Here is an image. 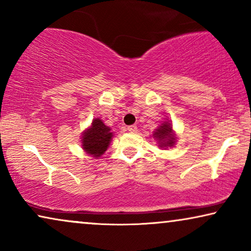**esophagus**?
Instances as JSON below:
<instances>
[{"mask_svg":"<svg viewBox=\"0 0 251 251\" xmlns=\"http://www.w3.org/2000/svg\"><path fill=\"white\" fill-rule=\"evenodd\" d=\"M137 130H138V128H137V126H135V125L128 126V131L129 132H137Z\"/></svg>","mask_w":251,"mask_h":251,"instance_id":"obj_1","label":"esophagus"}]
</instances>
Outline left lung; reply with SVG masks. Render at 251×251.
<instances>
[{"mask_svg": "<svg viewBox=\"0 0 251 251\" xmlns=\"http://www.w3.org/2000/svg\"><path fill=\"white\" fill-rule=\"evenodd\" d=\"M154 137H156L157 140H159L161 147L173 146L175 144V140H176V137H175L173 133L171 125L167 122L161 126L160 128L154 132Z\"/></svg>", "mask_w": 251, "mask_h": 251, "instance_id": "1", "label": "left lung"}]
</instances>
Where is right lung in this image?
Masks as SVG:
<instances>
[{
	"mask_svg": "<svg viewBox=\"0 0 251 251\" xmlns=\"http://www.w3.org/2000/svg\"><path fill=\"white\" fill-rule=\"evenodd\" d=\"M113 133L111 129L102 123L101 120L96 119L82 137V146L84 151L95 157H99L107 150Z\"/></svg>",
	"mask_w": 251,
	"mask_h": 251,
	"instance_id": "obj_1",
	"label": "right lung"
}]
</instances>
